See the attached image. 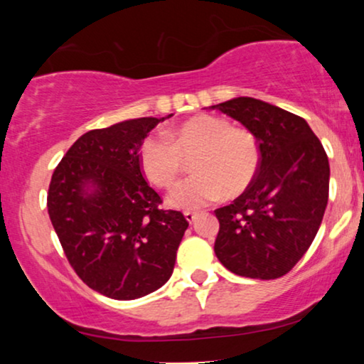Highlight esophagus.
<instances>
[{"mask_svg": "<svg viewBox=\"0 0 364 364\" xmlns=\"http://www.w3.org/2000/svg\"><path fill=\"white\" fill-rule=\"evenodd\" d=\"M183 215H186L188 223H193V222H196V218H197L198 213L197 212H186V213H183Z\"/></svg>", "mask_w": 364, "mask_h": 364, "instance_id": "34e87169", "label": "esophagus"}]
</instances>
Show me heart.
I'll list each match as a JSON object with an SVG mask.
<instances>
[{"mask_svg": "<svg viewBox=\"0 0 364 364\" xmlns=\"http://www.w3.org/2000/svg\"><path fill=\"white\" fill-rule=\"evenodd\" d=\"M192 159L196 172L178 183L168 203L182 210L205 207L228 196H238L255 181L260 168L257 137L227 119L198 114L167 134L144 139L139 161L144 176L156 187L171 188Z\"/></svg>", "mask_w": 364, "mask_h": 364, "instance_id": "1", "label": "heart"}]
</instances>
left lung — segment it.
Segmentation results:
<instances>
[{
    "label": "left lung",
    "instance_id": "1",
    "mask_svg": "<svg viewBox=\"0 0 364 364\" xmlns=\"http://www.w3.org/2000/svg\"><path fill=\"white\" fill-rule=\"evenodd\" d=\"M242 122L260 147L252 186L230 205L217 208L215 255L240 277L275 280L310 248L330 191L328 156L306 121L253 97L217 106Z\"/></svg>",
    "mask_w": 364,
    "mask_h": 364
}]
</instances>
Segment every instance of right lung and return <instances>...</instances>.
Wrapping results in <instances>:
<instances>
[{
    "mask_svg": "<svg viewBox=\"0 0 364 364\" xmlns=\"http://www.w3.org/2000/svg\"><path fill=\"white\" fill-rule=\"evenodd\" d=\"M164 119H131L86 132L49 183L48 213L69 265L89 288L114 300L161 288L188 227L182 212L159 208L162 198L139 161L144 139Z\"/></svg>",
    "mask_w": 364,
    "mask_h": 364,
    "instance_id": "add662e5",
    "label": "right lung"
}]
</instances>
